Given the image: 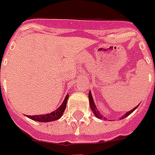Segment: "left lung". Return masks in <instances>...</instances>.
I'll use <instances>...</instances> for the list:
<instances>
[{
	"label": "left lung",
	"instance_id": "1",
	"mask_svg": "<svg viewBox=\"0 0 155 155\" xmlns=\"http://www.w3.org/2000/svg\"><path fill=\"white\" fill-rule=\"evenodd\" d=\"M88 99H89V106H90V108L91 110H92V111L93 112V114H94V115L96 117H97L98 119H101V120H102V119H104L103 115L100 113V112L98 111V110L97 109V106H95V103H94V101H93V96H92V93H91V91H89V93H88ZM139 106V105H138ZM137 106H136L135 108H133V109H132L130 111H127L126 114H124V115H123L122 117H120V120H122V119H124V118H126L127 116H128L130 114H132L134 110H135L138 107Z\"/></svg>",
	"mask_w": 155,
	"mask_h": 155
}]
</instances>
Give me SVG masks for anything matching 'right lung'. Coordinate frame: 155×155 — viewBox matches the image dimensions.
<instances>
[{"instance_id":"1","label":"right lung","mask_w":155,"mask_h":155,"mask_svg":"<svg viewBox=\"0 0 155 155\" xmlns=\"http://www.w3.org/2000/svg\"><path fill=\"white\" fill-rule=\"evenodd\" d=\"M68 97H69V95L67 94L62 105L59 106L58 109L55 110L54 111L51 112V113H48L46 114H40V115H27V116L28 118H30L31 120H35V121H37V122H52V121L58 120L61 118L63 112L65 111Z\"/></svg>"}]
</instances>
